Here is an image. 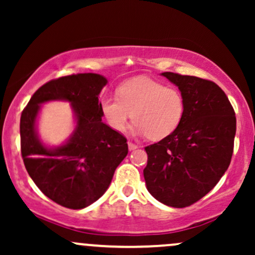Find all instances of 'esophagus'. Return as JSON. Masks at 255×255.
I'll return each instance as SVG.
<instances>
[{
  "label": "esophagus",
  "mask_w": 255,
  "mask_h": 255,
  "mask_svg": "<svg viewBox=\"0 0 255 255\" xmlns=\"http://www.w3.org/2000/svg\"><path fill=\"white\" fill-rule=\"evenodd\" d=\"M128 148H129V151H133L135 150V148H137V146L135 144H133V142L128 141Z\"/></svg>",
  "instance_id": "34e87169"
}]
</instances>
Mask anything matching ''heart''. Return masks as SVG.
Here are the masks:
<instances>
[{"mask_svg": "<svg viewBox=\"0 0 255 255\" xmlns=\"http://www.w3.org/2000/svg\"><path fill=\"white\" fill-rule=\"evenodd\" d=\"M101 110L113 129L124 131L133 118V133L162 140L182 121L186 103L182 93L148 78H134L118 89V97H104Z\"/></svg>", "mask_w": 255, "mask_h": 255, "instance_id": "obj_1", "label": "heart"}]
</instances>
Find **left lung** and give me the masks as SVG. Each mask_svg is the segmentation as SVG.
<instances>
[{"label":"left lung","mask_w":255,"mask_h":255,"mask_svg":"<svg viewBox=\"0 0 255 255\" xmlns=\"http://www.w3.org/2000/svg\"><path fill=\"white\" fill-rule=\"evenodd\" d=\"M182 93L186 110L174 133L145 147L144 177L154 199L186 207L205 197L230 164L236 133L235 111L213 81L162 73Z\"/></svg>","instance_id":"obj_1"}]
</instances>
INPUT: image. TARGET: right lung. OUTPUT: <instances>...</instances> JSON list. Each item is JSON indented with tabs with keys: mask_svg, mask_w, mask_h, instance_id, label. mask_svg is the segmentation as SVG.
<instances>
[{
	"mask_svg": "<svg viewBox=\"0 0 255 255\" xmlns=\"http://www.w3.org/2000/svg\"><path fill=\"white\" fill-rule=\"evenodd\" d=\"M107 78L79 73L49 81L32 96L20 119L21 154L28 175L52 201L81 210L109 188L114 172L128 153L127 139L102 121L99 93ZM69 101L76 120L71 136L60 146L40 140L36 120L41 104Z\"/></svg>",
	"mask_w": 255,
	"mask_h": 255,
	"instance_id": "obj_1",
	"label": "right lung"
}]
</instances>
